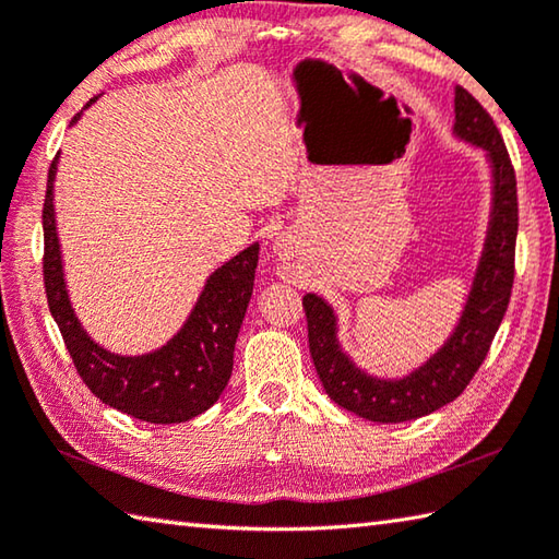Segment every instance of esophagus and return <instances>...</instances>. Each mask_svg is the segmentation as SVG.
Returning a JSON list of instances; mask_svg holds the SVG:
<instances>
[{
	"label": "esophagus",
	"instance_id": "1",
	"mask_svg": "<svg viewBox=\"0 0 559 559\" xmlns=\"http://www.w3.org/2000/svg\"><path fill=\"white\" fill-rule=\"evenodd\" d=\"M278 249H281V247H278Z\"/></svg>",
	"mask_w": 559,
	"mask_h": 559
}]
</instances>
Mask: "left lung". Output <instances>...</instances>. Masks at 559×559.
I'll return each instance as SVG.
<instances>
[{"label": "left lung", "instance_id": "left-lung-1", "mask_svg": "<svg viewBox=\"0 0 559 559\" xmlns=\"http://www.w3.org/2000/svg\"><path fill=\"white\" fill-rule=\"evenodd\" d=\"M453 133L487 150L495 177L491 221L483 261L477 266L467 305L439 354L402 380H380L352 364L336 342V317L314 293L302 298L308 317L312 364L322 385L338 407L378 424L419 419L453 402L469 385L495 342L513 288V257L519 235L516 171L495 120L463 86H455Z\"/></svg>", "mask_w": 559, "mask_h": 559}]
</instances>
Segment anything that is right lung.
<instances>
[{
  "instance_id": "obj_1",
  "label": "right lung",
  "mask_w": 559,
  "mask_h": 559,
  "mask_svg": "<svg viewBox=\"0 0 559 559\" xmlns=\"http://www.w3.org/2000/svg\"><path fill=\"white\" fill-rule=\"evenodd\" d=\"M94 102L96 96L90 98V104ZM55 169L58 157L50 164L43 203V283L50 314L60 326L76 373L98 400L133 419L181 424L199 417L223 395L233 376L235 342L254 290L259 245L239 251L207 278L189 320L157 352L145 356L108 354L82 330L64 288L52 207Z\"/></svg>"
}]
</instances>
